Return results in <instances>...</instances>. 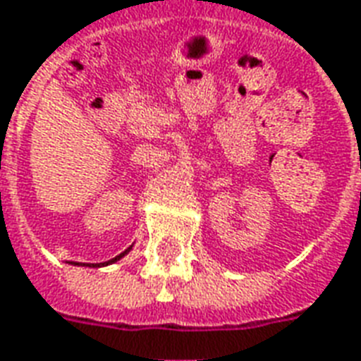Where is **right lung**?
Returning <instances> with one entry per match:
<instances>
[{
  "label": "right lung",
  "mask_w": 361,
  "mask_h": 361,
  "mask_svg": "<svg viewBox=\"0 0 361 361\" xmlns=\"http://www.w3.org/2000/svg\"><path fill=\"white\" fill-rule=\"evenodd\" d=\"M130 250H132V247H130V248H126V250H124V252H122V255L114 256L113 260H109V262H101V264H92V266H90V268H101V266H109V264H114V262H118L120 258H124V256H126L128 252H130ZM78 266H80V264H78Z\"/></svg>",
  "instance_id": "right-lung-1"
}]
</instances>
